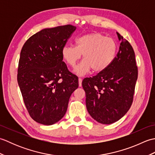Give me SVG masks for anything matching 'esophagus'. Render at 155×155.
I'll use <instances>...</instances> for the list:
<instances>
[{
  "label": "esophagus",
  "mask_w": 155,
  "mask_h": 155,
  "mask_svg": "<svg viewBox=\"0 0 155 155\" xmlns=\"http://www.w3.org/2000/svg\"><path fill=\"white\" fill-rule=\"evenodd\" d=\"M78 85H79V87L82 86V79L81 78H78Z\"/></svg>",
  "instance_id": "obj_1"
}]
</instances>
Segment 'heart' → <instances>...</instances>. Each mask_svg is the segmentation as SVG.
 Listing matches in <instances>:
<instances>
[{"mask_svg": "<svg viewBox=\"0 0 155 155\" xmlns=\"http://www.w3.org/2000/svg\"><path fill=\"white\" fill-rule=\"evenodd\" d=\"M118 46L114 39L107 37L101 32H91L82 35L76 40V46H65L61 54L66 63L74 67L83 54V61L74 69L78 75L92 70L101 73L113 63L117 55Z\"/></svg>", "mask_w": 155, "mask_h": 155, "instance_id": "heart-1", "label": "heart"}]
</instances>
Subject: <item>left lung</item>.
<instances>
[{
	"label": "left lung",
	"instance_id": "1",
	"mask_svg": "<svg viewBox=\"0 0 155 155\" xmlns=\"http://www.w3.org/2000/svg\"><path fill=\"white\" fill-rule=\"evenodd\" d=\"M117 35L121 42L113 63L103 72L82 82L88 113L105 124L120 119L129 110L138 78L132 46L118 32Z\"/></svg>",
	"mask_w": 155,
	"mask_h": 155
}]
</instances>
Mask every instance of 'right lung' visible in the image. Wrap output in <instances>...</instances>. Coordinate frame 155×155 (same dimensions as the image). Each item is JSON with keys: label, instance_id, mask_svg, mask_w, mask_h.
Masks as SVG:
<instances>
[{"label": "right lung", "instance_id": "add662e5", "mask_svg": "<svg viewBox=\"0 0 155 155\" xmlns=\"http://www.w3.org/2000/svg\"><path fill=\"white\" fill-rule=\"evenodd\" d=\"M77 27L42 29L31 36L20 55L17 81L26 108L35 121L53 124L64 116L77 76L62 61L61 51Z\"/></svg>", "mask_w": 155, "mask_h": 155}]
</instances>
